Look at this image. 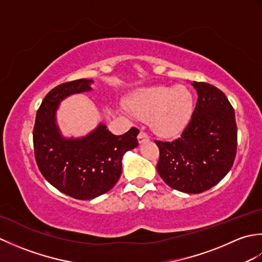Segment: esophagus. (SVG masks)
<instances>
[{"mask_svg": "<svg viewBox=\"0 0 262 262\" xmlns=\"http://www.w3.org/2000/svg\"><path fill=\"white\" fill-rule=\"evenodd\" d=\"M146 141H148L147 133H145L144 130H141L140 134H138V142L144 143V142H146Z\"/></svg>", "mask_w": 262, "mask_h": 262, "instance_id": "34e87169", "label": "esophagus"}]
</instances>
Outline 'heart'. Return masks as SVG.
<instances>
[{"mask_svg":"<svg viewBox=\"0 0 262 262\" xmlns=\"http://www.w3.org/2000/svg\"><path fill=\"white\" fill-rule=\"evenodd\" d=\"M129 109L144 120L152 119L155 133L171 136L180 133L190 121L193 96L183 86L155 85L142 89L129 100Z\"/></svg>","mask_w":262,"mask_h":262,"instance_id":"obj_1","label":"heart"}]
</instances>
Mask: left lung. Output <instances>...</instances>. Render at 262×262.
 Masks as SVG:
<instances>
[{
  "label": "left lung",
  "instance_id": "1",
  "mask_svg": "<svg viewBox=\"0 0 262 262\" xmlns=\"http://www.w3.org/2000/svg\"><path fill=\"white\" fill-rule=\"evenodd\" d=\"M198 99L182 134L171 142L154 141L160 149L157 170L166 185L200 193L217 185L234 163L237 127L232 104L220 89L193 82Z\"/></svg>",
  "mask_w": 262,
  "mask_h": 262
}]
</instances>
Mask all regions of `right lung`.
I'll return each mask as SVG.
<instances>
[{
	"label": "right lung",
	"mask_w": 262,
	"mask_h": 262,
	"mask_svg": "<svg viewBox=\"0 0 262 262\" xmlns=\"http://www.w3.org/2000/svg\"><path fill=\"white\" fill-rule=\"evenodd\" d=\"M92 80L81 79L55 86L43 98L33 126V149L39 171L59 191L86 200L113 188L121 174V159L138 145L140 130L132 127L114 135L104 125L79 140L60 136L55 120L59 102L70 94L90 91Z\"/></svg>",
	"instance_id": "1"
}]
</instances>
